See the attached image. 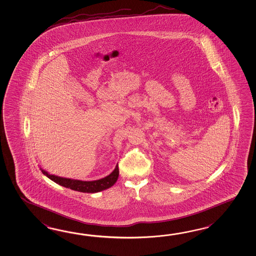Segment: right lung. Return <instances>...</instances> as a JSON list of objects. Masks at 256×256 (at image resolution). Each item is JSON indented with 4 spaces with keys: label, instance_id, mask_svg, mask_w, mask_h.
Instances as JSON below:
<instances>
[{
    "label": "right lung",
    "instance_id": "obj_1",
    "mask_svg": "<svg viewBox=\"0 0 256 256\" xmlns=\"http://www.w3.org/2000/svg\"><path fill=\"white\" fill-rule=\"evenodd\" d=\"M41 170L45 176H46V177H48L53 182H57L64 188H70L72 190L82 192V193H96V192H100L104 189L111 188L112 186H114V182H116V180L118 178V174H120L118 165L116 166L114 170L108 176L99 179L96 181H87V182L56 176L53 174H50L45 170Z\"/></svg>",
    "mask_w": 256,
    "mask_h": 256
}]
</instances>
